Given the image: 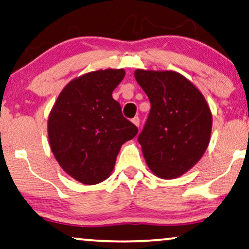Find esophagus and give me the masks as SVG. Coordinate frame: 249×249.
Segmentation results:
<instances>
[{"instance_id":"obj_1","label":"esophagus","mask_w":249,"mask_h":249,"mask_svg":"<svg viewBox=\"0 0 249 249\" xmlns=\"http://www.w3.org/2000/svg\"><path fill=\"white\" fill-rule=\"evenodd\" d=\"M132 123H133L134 125H137V126H139V125H140V118L139 117H134L133 119H132Z\"/></svg>"}]
</instances>
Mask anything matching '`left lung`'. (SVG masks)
<instances>
[{
    "instance_id": "8db88e82",
    "label": "left lung",
    "mask_w": 249,
    "mask_h": 249,
    "mask_svg": "<svg viewBox=\"0 0 249 249\" xmlns=\"http://www.w3.org/2000/svg\"><path fill=\"white\" fill-rule=\"evenodd\" d=\"M150 112L138 141L156 177L175 179L193 168L208 147L213 116L202 93L175 71H134Z\"/></svg>"
}]
</instances>
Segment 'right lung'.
Segmentation results:
<instances>
[{"instance_id":"add662e5","label":"right lung","mask_w":249,"mask_h":249,"mask_svg":"<svg viewBox=\"0 0 249 249\" xmlns=\"http://www.w3.org/2000/svg\"><path fill=\"white\" fill-rule=\"evenodd\" d=\"M124 75L123 69H106L74 78L63 88L49 114L50 149L61 168L83 184L106 180L122 144L138 133L112 99Z\"/></svg>"}]
</instances>
